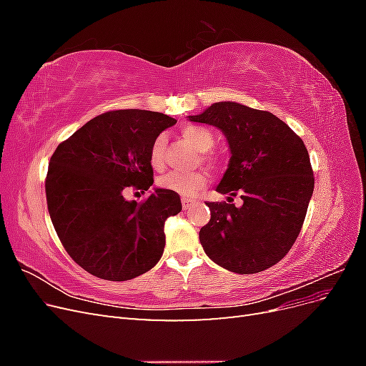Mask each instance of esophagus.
Returning <instances> with one entry per match:
<instances>
[{"mask_svg":"<svg viewBox=\"0 0 366 366\" xmlns=\"http://www.w3.org/2000/svg\"><path fill=\"white\" fill-rule=\"evenodd\" d=\"M195 203V200H192V198H182V206H183V210H187L192 204Z\"/></svg>","mask_w":366,"mask_h":366,"instance_id":"1","label":"esophagus"}]
</instances>
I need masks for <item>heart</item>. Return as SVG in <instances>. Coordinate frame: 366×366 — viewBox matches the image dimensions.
<instances>
[{
    "label": "heart",
    "instance_id": "obj_1",
    "mask_svg": "<svg viewBox=\"0 0 366 366\" xmlns=\"http://www.w3.org/2000/svg\"><path fill=\"white\" fill-rule=\"evenodd\" d=\"M182 134L187 142H191L197 149L203 151V160L206 163H209L210 166L218 164V157L214 156L212 152H206L212 148L215 143V136L212 131L200 125H187L182 129ZM166 143H168V140H166L164 134H159L156 139H154L149 149V163L152 168H160L163 164ZM206 182H207V177L203 171H192V172L171 171L160 177L159 186L162 189L171 191L183 197H191L200 191L202 187H204Z\"/></svg>",
    "mask_w": 366,
    "mask_h": 366
}]
</instances>
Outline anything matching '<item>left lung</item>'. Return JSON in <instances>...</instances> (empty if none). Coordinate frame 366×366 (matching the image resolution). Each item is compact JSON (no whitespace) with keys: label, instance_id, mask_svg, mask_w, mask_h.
Listing matches in <instances>:
<instances>
[{"label":"left lung","instance_id":"obj_1","mask_svg":"<svg viewBox=\"0 0 366 366\" xmlns=\"http://www.w3.org/2000/svg\"><path fill=\"white\" fill-rule=\"evenodd\" d=\"M189 120L224 132L229 168L219 194H239L243 206L206 203L210 219L200 229L207 257L229 272L250 274L278 264L302 229L315 177L302 139L269 112L237 102L212 104Z\"/></svg>","mask_w":366,"mask_h":366}]
</instances>
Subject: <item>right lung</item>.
I'll list each match as a JSON object with an SVG mask.
<instances>
[{"instance_id":"add662e5","label":"right lung","mask_w":366,"mask_h":366,"mask_svg":"<svg viewBox=\"0 0 366 366\" xmlns=\"http://www.w3.org/2000/svg\"><path fill=\"white\" fill-rule=\"evenodd\" d=\"M175 122L147 109L108 112L53 152L46 177L51 223L71 259L97 278L128 281L162 258L164 221L182 210L180 195L156 187L137 203L124 191L152 186L151 145Z\"/></svg>"}]
</instances>
